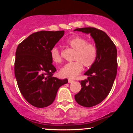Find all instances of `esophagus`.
I'll return each mask as SVG.
<instances>
[{"label":"esophagus","instance_id":"obj_1","mask_svg":"<svg viewBox=\"0 0 133 133\" xmlns=\"http://www.w3.org/2000/svg\"><path fill=\"white\" fill-rule=\"evenodd\" d=\"M68 82H69V83H72V82H74V80H72V79H68Z\"/></svg>","mask_w":133,"mask_h":133}]
</instances>
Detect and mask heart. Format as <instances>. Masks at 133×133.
<instances>
[{
  "instance_id": "obj_1",
  "label": "heart",
  "mask_w": 133,
  "mask_h": 133,
  "mask_svg": "<svg viewBox=\"0 0 133 133\" xmlns=\"http://www.w3.org/2000/svg\"><path fill=\"white\" fill-rule=\"evenodd\" d=\"M65 43L75 50L73 57L75 61L69 62L64 65L59 71V74L62 77L74 78L81 72L82 65L86 68H91L94 64L97 58V49L94 44L88 42L87 39L79 36L70 38ZM50 56L55 63H61V55L57 47L51 49Z\"/></svg>"
}]
</instances>
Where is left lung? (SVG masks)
<instances>
[{
  "label": "left lung",
  "mask_w": 133,
  "mask_h": 133,
  "mask_svg": "<svg viewBox=\"0 0 133 133\" xmlns=\"http://www.w3.org/2000/svg\"><path fill=\"white\" fill-rule=\"evenodd\" d=\"M74 30L90 34L97 49V58L94 64L81 81V89L74 96L79 104L91 108L101 103L110 92L117 74V49L106 32L94 27L77 28Z\"/></svg>",
  "instance_id": "1"
}]
</instances>
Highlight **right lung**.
<instances>
[{
  "label": "right lung",
  "mask_w": 133,
  "mask_h": 133,
  "mask_svg": "<svg viewBox=\"0 0 133 133\" xmlns=\"http://www.w3.org/2000/svg\"><path fill=\"white\" fill-rule=\"evenodd\" d=\"M64 34V30L32 34L18 45L14 64L15 76L21 94L29 103L42 108L51 105L67 79L53 77L56 69L51 49Z\"/></svg>",
  "instance_id": "add662e5"
}]
</instances>
